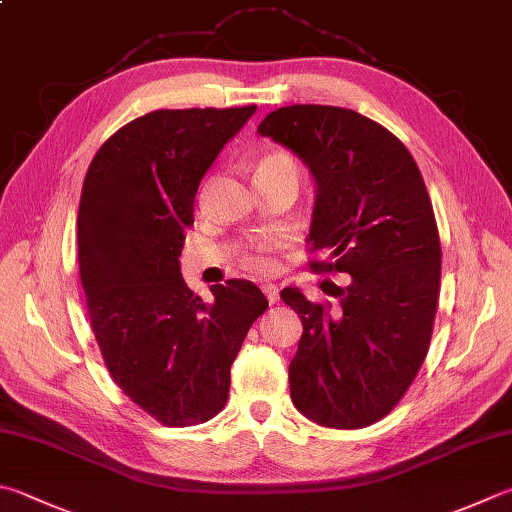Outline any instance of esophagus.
<instances>
[{"label":"esophagus","instance_id":"obj_1","mask_svg":"<svg viewBox=\"0 0 512 512\" xmlns=\"http://www.w3.org/2000/svg\"><path fill=\"white\" fill-rule=\"evenodd\" d=\"M263 294H265L269 305L278 303V287L276 285H263Z\"/></svg>","mask_w":512,"mask_h":512}]
</instances>
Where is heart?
<instances>
[{
    "label": "heart",
    "mask_w": 512,
    "mask_h": 512,
    "mask_svg": "<svg viewBox=\"0 0 512 512\" xmlns=\"http://www.w3.org/2000/svg\"><path fill=\"white\" fill-rule=\"evenodd\" d=\"M269 171H287L292 173V176L298 178V167L292 156H287V153L283 151H274V153H267V156H263L258 160L256 165V176H260V173H269ZM243 263L254 269V272H272V269L276 267L274 258L269 256V247L260 245L256 249H252V252H247Z\"/></svg>",
    "instance_id": "heart-1"
}]
</instances>
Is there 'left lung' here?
<instances>
[{
    "instance_id": "left-lung-1",
    "label": "left lung",
    "mask_w": 512,
    "mask_h": 512,
    "mask_svg": "<svg viewBox=\"0 0 512 512\" xmlns=\"http://www.w3.org/2000/svg\"><path fill=\"white\" fill-rule=\"evenodd\" d=\"M303 160L314 178L307 243L350 274L336 307L285 287L303 336L289 363L298 412L325 428L354 430L383 419L406 394L435 325L441 245L435 211L410 151L352 109L281 106L258 124Z\"/></svg>"
}]
</instances>
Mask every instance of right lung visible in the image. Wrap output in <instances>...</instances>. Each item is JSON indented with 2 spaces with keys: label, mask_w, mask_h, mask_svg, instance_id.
<instances>
[{
  "label": "right lung",
  "mask_w": 512,
  "mask_h": 512,
  "mask_svg": "<svg viewBox=\"0 0 512 512\" xmlns=\"http://www.w3.org/2000/svg\"><path fill=\"white\" fill-rule=\"evenodd\" d=\"M254 113L151 111L115 131L84 178L77 256L93 334L120 390L171 428L225 408L231 363L267 310L252 281L214 285L205 303L180 274L200 180Z\"/></svg>",
  "instance_id": "add662e5"
}]
</instances>
